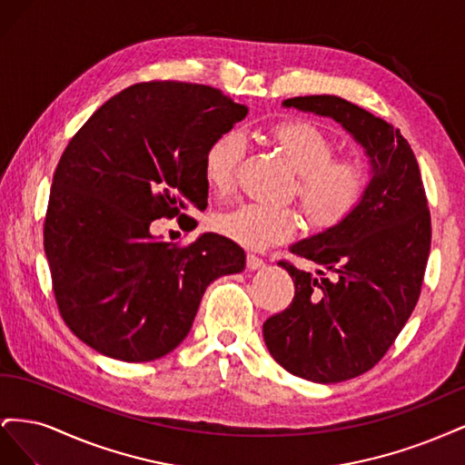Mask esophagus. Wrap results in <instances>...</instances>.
I'll use <instances>...</instances> for the list:
<instances>
[{
    "label": "esophagus",
    "mask_w": 465,
    "mask_h": 465,
    "mask_svg": "<svg viewBox=\"0 0 465 465\" xmlns=\"http://www.w3.org/2000/svg\"><path fill=\"white\" fill-rule=\"evenodd\" d=\"M246 263H248L250 270H262V267L265 265V262H263L262 258L254 256V254H250V256L246 258Z\"/></svg>",
    "instance_id": "obj_1"
}]
</instances>
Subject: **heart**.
Wrapping results in <instances>:
<instances>
[{
	"instance_id": "heart-1",
	"label": "heart",
	"mask_w": 465,
	"mask_h": 465,
	"mask_svg": "<svg viewBox=\"0 0 465 465\" xmlns=\"http://www.w3.org/2000/svg\"><path fill=\"white\" fill-rule=\"evenodd\" d=\"M273 142L299 173L297 195L304 213L316 227H333L353 211L367 186L364 168L355 159H333V139L308 122L279 124ZM244 134L229 130L215 137L203 154V178L213 192L232 186L244 153ZM215 227L231 241L252 250L285 241L299 227L297 213L285 207L244 202L223 211Z\"/></svg>"
}]
</instances>
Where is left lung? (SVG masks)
Returning <instances> with one entry per match:
<instances>
[{"label": "left lung", "mask_w": 465, "mask_h": 465, "mask_svg": "<svg viewBox=\"0 0 465 465\" xmlns=\"http://www.w3.org/2000/svg\"><path fill=\"white\" fill-rule=\"evenodd\" d=\"M283 108L331 118L369 159L359 205L333 227L292 242L314 262H279L294 283L287 311L267 318L263 341L291 374L333 384L371 371L419 301L430 252V215L419 164L398 128L331 94L294 96Z\"/></svg>", "instance_id": "left-lung-1"}]
</instances>
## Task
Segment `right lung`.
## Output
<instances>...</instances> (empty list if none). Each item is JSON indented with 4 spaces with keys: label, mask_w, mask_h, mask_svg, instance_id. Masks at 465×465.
<instances>
[{
    "label": "right lung",
    "mask_w": 465,
    "mask_h": 465,
    "mask_svg": "<svg viewBox=\"0 0 465 465\" xmlns=\"http://www.w3.org/2000/svg\"><path fill=\"white\" fill-rule=\"evenodd\" d=\"M248 108L195 83H137L112 96L54 173L45 252L60 314L98 353L145 362L174 351L205 289L246 267L231 238L178 248L151 232L207 207L203 154Z\"/></svg>",
    "instance_id": "obj_1"
}]
</instances>
